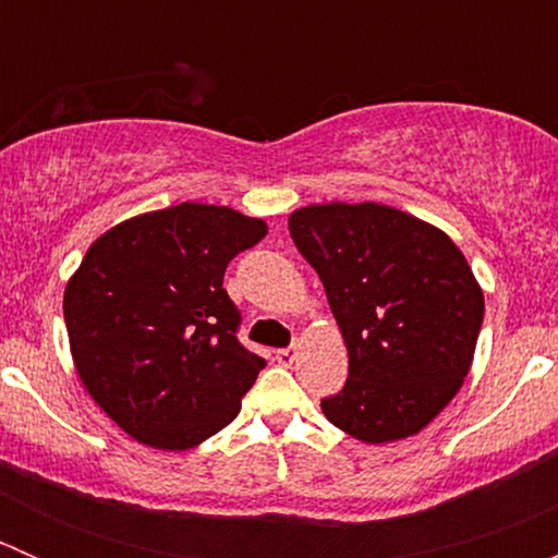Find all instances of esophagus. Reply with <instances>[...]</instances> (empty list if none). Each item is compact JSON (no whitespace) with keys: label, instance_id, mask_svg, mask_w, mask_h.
<instances>
[{"label":"esophagus","instance_id":"esophagus-1","mask_svg":"<svg viewBox=\"0 0 558 558\" xmlns=\"http://www.w3.org/2000/svg\"><path fill=\"white\" fill-rule=\"evenodd\" d=\"M296 359V348H280V351H275V362L283 364V367H291Z\"/></svg>","mask_w":558,"mask_h":558}]
</instances>
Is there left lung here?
<instances>
[{
	"mask_svg": "<svg viewBox=\"0 0 558 558\" xmlns=\"http://www.w3.org/2000/svg\"><path fill=\"white\" fill-rule=\"evenodd\" d=\"M289 232L324 283L348 380L320 399L356 440L413 437L459 393L475 356L483 291L442 229L378 202L307 205Z\"/></svg>",
	"mask_w": 558,
	"mask_h": 558,
	"instance_id": "8db88e82",
	"label": "left lung"
}]
</instances>
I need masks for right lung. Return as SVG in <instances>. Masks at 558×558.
Returning a JSON list of instances; mask_svg holds the SVG:
<instances>
[{"label":"right lung","instance_id":"1","mask_svg":"<svg viewBox=\"0 0 558 558\" xmlns=\"http://www.w3.org/2000/svg\"><path fill=\"white\" fill-rule=\"evenodd\" d=\"M264 234L262 218L183 202L88 247L64 289L72 362L129 437L189 451L238 418L267 362L240 345L223 272Z\"/></svg>","mask_w":558,"mask_h":558}]
</instances>
